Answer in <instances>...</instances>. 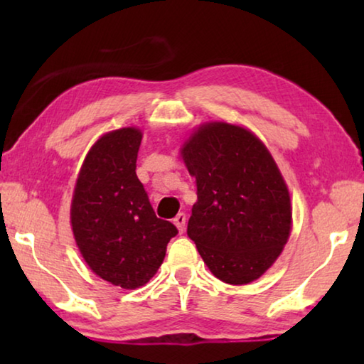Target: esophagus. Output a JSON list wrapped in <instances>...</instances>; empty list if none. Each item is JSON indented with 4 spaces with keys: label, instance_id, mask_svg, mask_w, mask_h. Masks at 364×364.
<instances>
[{
    "label": "esophagus",
    "instance_id": "esophagus-1",
    "mask_svg": "<svg viewBox=\"0 0 364 364\" xmlns=\"http://www.w3.org/2000/svg\"><path fill=\"white\" fill-rule=\"evenodd\" d=\"M173 223L176 225L178 231L183 232L184 228H186V215H184V213H178L176 217H175V220H173Z\"/></svg>",
    "mask_w": 364,
    "mask_h": 364
}]
</instances>
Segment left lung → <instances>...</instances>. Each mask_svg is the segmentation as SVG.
Segmentation results:
<instances>
[{
  "mask_svg": "<svg viewBox=\"0 0 364 364\" xmlns=\"http://www.w3.org/2000/svg\"><path fill=\"white\" fill-rule=\"evenodd\" d=\"M197 202L188 236L208 269L228 284L255 281L281 255L291 234V197L278 165L242 127L210 122L184 143Z\"/></svg>",
  "mask_w": 364,
  "mask_h": 364,
  "instance_id": "1",
  "label": "left lung"
}]
</instances>
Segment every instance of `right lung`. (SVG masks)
<instances>
[{
  "label": "right lung",
  "instance_id": "right-lung-1",
  "mask_svg": "<svg viewBox=\"0 0 364 364\" xmlns=\"http://www.w3.org/2000/svg\"><path fill=\"white\" fill-rule=\"evenodd\" d=\"M141 139L133 127L97 139L85 157L70 208L85 262L100 278L123 289L144 286L178 234L173 223L156 217L136 176Z\"/></svg>",
  "mask_w": 364,
  "mask_h": 364
}]
</instances>
